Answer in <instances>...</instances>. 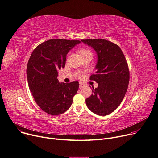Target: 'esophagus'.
<instances>
[{"label": "esophagus", "mask_w": 158, "mask_h": 158, "mask_svg": "<svg viewBox=\"0 0 158 158\" xmlns=\"http://www.w3.org/2000/svg\"><path fill=\"white\" fill-rule=\"evenodd\" d=\"M85 86V85L83 83H80V86H79V88H80V89H83Z\"/></svg>", "instance_id": "obj_1"}]
</instances>
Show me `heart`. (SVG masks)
Wrapping results in <instances>:
<instances>
[{"mask_svg": "<svg viewBox=\"0 0 158 158\" xmlns=\"http://www.w3.org/2000/svg\"><path fill=\"white\" fill-rule=\"evenodd\" d=\"M80 54L82 56L83 58L89 56H92V53L90 50L87 48H81L79 50Z\"/></svg>", "mask_w": 158, "mask_h": 158, "instance_id": "b5f03b06", "label": "heart"}]
</instances>
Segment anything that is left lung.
Wrapping results in <instances>:
<instances>
[{
	"label": "left lung",
	"instance_id": "obj_1",
	"mask_svg": "<svg viewBox=\"0 0 158 158\" xmlns=\"http://www.w3.org/2000/svg\"><path fill=\"white\" fill-rule=\"evenodd\" d=\"M97 54L96 72L90 80L98 83L93 94L86 99L88 108L98 115H107L120 104L129 83V70L127 61L120 47L103 39L82 40Z\"/></svg>",
	"mask_w": 158,
	"mask_h": 158
}]
</instances>
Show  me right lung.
Segmentation results:
<instances>
[{
    "mask_svg": "<svg viewBox=\"0 0 158 158\" xmlns=\"http://www.w3.org/2000/svg\"><path fill=\"white\" fill-rule=\"evenodd\" d=\"M80 43L49 40L38 45L29 58L26 70L29 90L38 106L48 114H61L72 106L79 83H60L58 71L64 67L69 51Z\"/></svg>",
    "mask_w": 158,
    "mask_h": 158,
    "instance_id": "right-lung-1",
    "label": "right lung"
}]
</instances>
